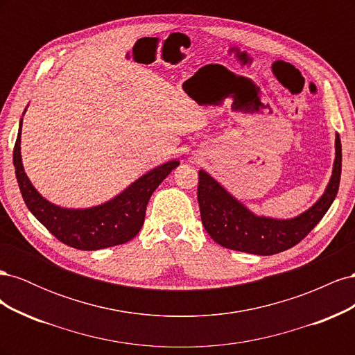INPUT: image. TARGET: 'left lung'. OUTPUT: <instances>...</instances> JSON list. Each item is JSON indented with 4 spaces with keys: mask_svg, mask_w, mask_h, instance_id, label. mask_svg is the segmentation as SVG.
I'll use <instances>...</instances> for the list:
<instances>
[{
    "mask_svg": "<svg viewBox=\"0 0 355 355\" xmlns=\"http://www.w3.org/2000/svg\"><path fill=\"white\" fill-rule=\"evenodd\" d=\"M335 163L331 178L314 206L292 219L257 216L232 197L207 171H198V204L201 222L210 237L231 250L270 256L296 245L323 219L335 200L342 170L340 137L335 139Z\"/></svg>",
    "mask_w": 355,
    "mask_h": 355,
    "instance_id": "1",
    "label": "left lung"
}]
</instances>
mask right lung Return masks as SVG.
Segmentation results:
<instances>
[{
  "mask_svg": "<svg viewBox=\"0 0 355 355\" xmlns=\"http://www.w3.org/2000/svg\"><path fill=\"white\" fill-rule=\"evenodd\" d=\"M20 136L22 118L15 144L13 164L26 207L59 241L78 250H101L135 239L144 225L146 204L153 192L179 166L178 159H171L149 170L112 200L99 206L67 209L46 200L31 184L20 155Z\"/></svg>",
  "mask_w": 355,
  "mask_h": 355,
  "instance_id": "right-lung-1",
  "label": "right lung"
}]
</instances>
